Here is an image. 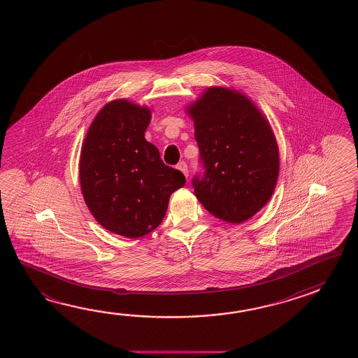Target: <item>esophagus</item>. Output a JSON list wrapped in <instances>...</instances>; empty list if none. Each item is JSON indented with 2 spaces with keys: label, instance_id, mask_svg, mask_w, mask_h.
I'll return each mask as SVG.
<instances>
[{
  "label": "esophagus",
  "instance_id": "obj_1",
  "mask_svg": "<svg viewBox=\"0 0 358 358\" xmlns=\"http://www.w3.org/2000/svg\"><path fill=\"white\" fill-rule=\"evenodd\" d=\"M178 169L182 171L185 178H188V176H189V173H188V165H187L184 161H182V162L178 165Z\"/></svg>",
  "mask_w": 358,
  "mask_h": 358
}]
</instances>
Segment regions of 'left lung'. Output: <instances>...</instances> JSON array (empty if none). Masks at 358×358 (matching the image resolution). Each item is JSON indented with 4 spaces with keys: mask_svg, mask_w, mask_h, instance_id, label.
Listing matches in <instances>:
<instances>
[{
    "mask_svg": "<svg viewBox=\"0 0 358 358\" xmlns=\"http://www.w3.org/2000/svg\"><path fill=\"white\" fill-rule=\"evenodd\" d=\"M205 166L198 201L215 217L241 224L266 205L279 176V147L266 116L242 92L208 87L185 108Z\"/></svg>",
    "mask_w": 358,
    "mask_h": 358,
    "instance_id": "left-lung-1",
    "label": "left lung"
}]
</instances>
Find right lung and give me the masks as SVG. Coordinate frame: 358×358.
<instances>
[{"label":"right lung","mask_w":358,"mask_h":358,"mask_svg":"<svg viewBox=\"0 0 358 358\" xmlns=\"http://www.w3.org/2000/svg\"><path fill=\"white\" fill-rule=\"evenodd\" d=\"M151 108L128 99L106 103L84 138L79 180L84 202L103 228L130 239L157 228L185 178L166 166L145 131Z\"/></svg>","instance_id":"add662e5"}]
</instances>
